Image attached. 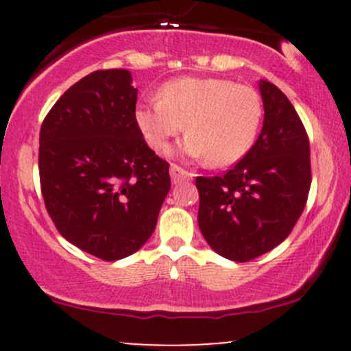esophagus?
Wrapping results in <instances>:
<instances>
[{
  "label": "esophagus",
  "instance_id": "34e87169",
  "mask_svg": "<svg viewBox=\"0 0 351 351\" xmlns=\"http://www.w3.org/2000/svg\"><path fill=\"white\" fill-rule=\"evenodd\" d=\"M170 175H171L173 183H176V181H180V180L193 178V173L186 171V170H184V168H181V167H178V165H175V163H171Z\"/></svg>",
  "mask_w": 351,
  "mask_h": 351
}]
</instances>
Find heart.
Returning <instances> with one entry per match:
<instances>
[{"mask_svg": "<svg viewBox=\"0 0 351 351\" xmlns=\"http://www.w3.org/2000/svg\"><path fill=\"white\" fill-rule=\"evenodd\" d=\"M263 99L245 84L184 75L165 82L158 99L136 106L135 120L155 152L184 130L183 150L213 168L234 165L251 150L263 122Z\"/></svg>", "mask_w": 351, "mask_h": 351, "instance_id": "b5f03b06", "label": "heart"}]
</instances>
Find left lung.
<instances>
[{
    "mask_svg": "<svg viewBox=\"0 0 351 351\" xmlns=\"http://www.w3.org/2000/svg\"><path fill=\"white\" fill-rule=\"evenodd\" d=\"M264 125L252 148L223 176H198V224L219 256L249 263L292 232L307 204L310 142L284 92L261 80Z\"/></svg>",
    "mask_w": 351,
    "mask_h": 351,
    "instance_id": "1",
    "label": "left lung"
}]
</instances>
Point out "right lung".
Listing matches in <instances>:
<instances>
[{"label":"right lung","mask_w":351,"mask_h":351,"mask_svg":"<svg viewBox=\"0 0 351 351\" xmlns=\"http://www.w3.org/2000/svg\"><path fill=\"white\" fill-rule=\"evenodd\" d=\"M125 69L95 71L67 88L39 132V181L52 223L99 259L138 251L155 231L171 180L135 120Z\"/></svg>","instance_id":"add662e5"}]
</instances>
